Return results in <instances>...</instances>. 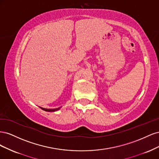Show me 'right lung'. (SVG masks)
<instances>
[{
    "label": "right lung",
    "mask_w": 159,
    "mask_h": 159,
    "mask_svg": "<svg viewBox=\"0 0 159 159\" xmlns=\"http://www.w3.org/2000/svg\"><path fill=\"white\" fill-rule=\"evenodd\" d=\"M42 110L46 111H48V112H52V111H56L59 110L60 109V107L58 108H56V109H45V108H43V107H40Z\"/></svg>",
    "instance_id": "1"
}]
</instances>
